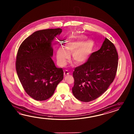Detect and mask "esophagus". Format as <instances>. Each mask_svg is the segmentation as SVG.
<instances>
[{"label":"esophagus","mask_w":134,"mask_h":134,"mask_svg":"<svg viewBox=\"0 0 134 134\" xmlns=\"http://www.w3.org/2000/svg\"><path fill=\"white\" fill-rule=\"evenodd\" d=\"M69 74V72H68V71H66V70L64 71V76H65V77H66V76L68 75Z\"/></svg>","instance_id":"obj_1"}]
</instances>
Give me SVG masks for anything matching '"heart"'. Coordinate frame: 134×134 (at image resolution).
Instances as JSON below:
<instances>
[{
	"mask_svg": "<svg viewBox=\"0 0 134 134\" xmlns=\"http://www.w3.org/2000/svg\"><path fill=\"white\" fill-rule=\"evenodd\" d=\"M86 38L83 35H74L64 42L65 48L60 47L57 52V61L61 66L66 65L70 53H72L73 60L77 65L82 64L88 59L93 48L94 43L91 39L85 41Z\"/></svg>",
	"mask_w": 134,
	"mask_h": 134,
	"instance_id": "obj_1",
	"label": "heart"
}]
</instances>
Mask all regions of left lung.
<instances>
[{"instance_id": "8db88e82", "label": "left lung", "mask_w": 134, "mask_h": 134, "mask_svg": "<svg viewBox=\"0 0 134 134\" xmlns=\"http://www.w3.org/2000/svg\"><path fill=\"white\" fill-rule=\"evenodd\" d=\"M118 55L114 43L106 38L101 48L85 63L75 68L72 92L77 100L89 102L105 92L116 74Z\"/></svg>"}]
</instances>
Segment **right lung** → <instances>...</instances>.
Wrapping results in <instances>:
<instances>
[{
    "mask_svg": "<svg viewBox=\"0 0 134 134\" xmlns=\"http://www.w3.org/2000/svg\"><path fill=\"white\" fill-rule=\"evenodd\" d=\"M61 32L60 28L35 31L23 41L18 49V76L24 91L34 100L48 99L63 80V69L57 68L51 58L52 41Z\"/></svg>",
    "mask_w": 134,
    "mask_h": 134,
    "instance_id": "right-lung-1",
    "label": "right lung"
}]
</instances>
